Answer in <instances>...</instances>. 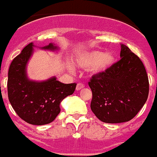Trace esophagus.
I'll list each match as a JSON object with an SVG mask.
<instances>
[{
  "mask_svg": "<svg viewBox=\"0 0 157 157\" xmlns=\"http://www.w3.org/2000/svg\"><path fill=\"white\" fill-rule=\"evenodd\" d=\"M84 86H84V84H83V83L78 82L77 84V86H76V90H81V89H82Z\"/></svg>",
  "mask_w": 157,
  "mask_h": 157,
  "instance_id": "esophagus-1",
  "label": "esophagus"
}]
</instances>
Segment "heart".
<instances>
[{"label":"heart","instance_id":"b5f03b06","mask_svg":"<svg viewBox=\"0 0 157 157\" xmlns=\"http://www.w3.org/2000/svg\"><path fill=\"white\" fill-rule=\"evenodd\" d=\"M115 62V56L112 52L104 53L101 51H90L79 54L75 59V64L82 69H90L94 67L96 73L103 72L110 67ZM71 71H73L69 67Z\"/></svg>","mask_w":157,"mask_h":157}]
</instances>
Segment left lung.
<instances>
[{
  "label": "left lung",
  "instance_id": "1",
  "mask_svg": "<svg viewBox=\"0 0 157 157\" xmlns=\"http://www.w3.org/2000/svg\"><path fill=\"white\" fill-rule=\"evenodd\" d=\"M121 47V59L93 75L88 82L93 94L91 110L104 123L130 121L149 96V78L143 63L128 47Z\"/></svg>",
  "mask_w": 157,
  "mask_h": 157
}]
</instances>
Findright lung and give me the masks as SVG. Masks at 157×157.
<instances>
[{
  "instance_id": "right-lung-1",
  "label": "right lung",
  "mask_w": 157,
  "mask_h": 157,
  "mask_svg": "<svg viewBox=\"0 0 157 157\" xmlns=\"http://www.w3.org/2000/svg\"><path fill=\"white\" fill-rule=\"evenodd\" d=\"M45 49H56L49 44ZM33 52L30 43L15 57L8 70V96L16 114L25 122L33 125H45L56 119L60 112L59 104L71 95L76 84H63L52 78L48 81H30L26 75V66Z\"/></svg>"
}]
</instances>
